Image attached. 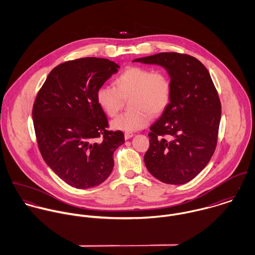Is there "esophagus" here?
Wrapping results in <instances>:
<instances>
[{"instance_id": "34e87169", "label": "esophagus", "mask_w": 255, "mask_h": 255, "mask_svg": "<svg viewBox=\"0 0 255 255\" xmlns=\"http://www.w3.org/2000/svg\"><path fill=\"white\" fill-rule=\"evenodd\" d=\"M133 136V133L132 132H125V138L128 140L129 138H131Z\"/></svg>"}]
</instances>
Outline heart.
Instances as JSON below:
<instances>
[{
	"instance_id": "obj_1",
	"label": "heart",
	"mask_w": 255,
	"mask_h": 255,
	"mask_svg": "<svg viewBox=\"0 0 255 255\" xmlns=\"http://www.w3.org/2000/svg\"><path fill=\"white\" fill-rule=\"evenodd\" d=\"M172 82L163 70L129 67L115 79V87L102 85L96 92L98 105L109 116L115 117L128 98L130 111L112 121L113 128L127 132L144 128L152 115H161L170 104Z\"/></svg>"
}]
</instances>
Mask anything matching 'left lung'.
I'll use <instances>...</instances> for the list:
<instances>
[{
  "instance_id": "1",
  "label": "left lung",
  "mask_w": 255,
  "mask_h": 255,
  "mask_svg": "<svg viewBox=\"0 0 255 255\" xmlns=\"http://www.w3.org/2000/svg\"><path fill=\"white\" fill-rule=\"evenodd\" d=\"M132 62L163 67L172 82L170 104L150 127L146 168L165 183L189 182L208 164L217 144L221 103L210 73L197 59L179 53Z\"/></svg>"
}]
</instances>
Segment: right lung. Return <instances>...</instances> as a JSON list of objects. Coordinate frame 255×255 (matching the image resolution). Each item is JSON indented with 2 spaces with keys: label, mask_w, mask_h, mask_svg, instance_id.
<instances>
[{
  "label": "right lung",
  "mask_w": 255,
  "mask_h": 255,
  "mask_svg": "<svg viewBox=\"0 0 255 255\" xmlns=\"http://www.w3.org/2000/svg\"><path fill=\"white\" fill-rule=\"evenodd\" d=\"M119 68L94 57L69 61L51 71L37 94L32 118L41 155L75 188L104 182L114 167V152L125 143L121 130L107 129V117L96 100L98 88Z\"/></svg>",
  "instance_id": "add662e5"
}]
</instances>
